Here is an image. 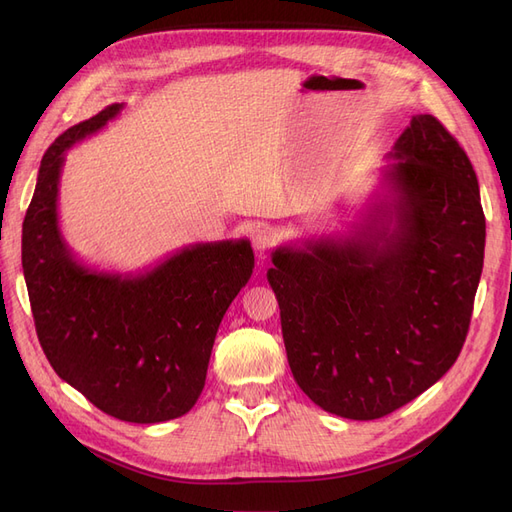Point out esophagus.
<instances>
[{
  "label": "esophagus",
  "instance_id": "1",
  "mask_svg": "<svg viewBox=\"0 0 512 512\" xmlns=\"http://www.w3.org/2000/svg\"><path fill=\"white\" fill-rule=\"evenodd\" d=\"M273 241H275L273 230H269V228H258V230L254 232V235H252V247H254V252H256V256H258L260 260L267 256V252L271 250Z\"/></svg>",
  "mask_w": 512,
  "mask_h": 512
}]
</instances>
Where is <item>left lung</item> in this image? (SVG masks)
Returning <instances> with one entry per match:
<instances>
[{"label":"left lung","mask_w":512,"mask_h":512,"mask_svg":"<svg viewBox=\"0 0 512 512\" xmlns=\"http://www.w3.org/2000/svg\"><path fill=\"white\" fill-rule=\"evenodd\" d=\"M389 158L363 222L280 245L267 271L294 380L352 421L395 412L453 367L483 273L485 213L466 151L436 117L414 115Z\"/></svg>","instance_id":"left-lung-1"}]
</instances>
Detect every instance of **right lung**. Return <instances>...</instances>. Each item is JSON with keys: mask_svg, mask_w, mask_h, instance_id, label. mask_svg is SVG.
<instances>
[{"mask_svg": "<svg viewBox=\"0 0 512 512\" xmlns=\"http://www.w3.org/2000/svg\"><path fill=\"white\" fill-rule=\"evenodd\" d=\"M111 104L44 153L23 222V273L36 333L55 374L119 421L164 423L203 393L228 305L252 277L247 239L185 245L143 273H108L76 258L61 235L64 153L100 132Z\"/></svg>", "mask_w": 512, "mask_h": 512, "instance_id": "1", "label": "right lung"}]
</instances>
